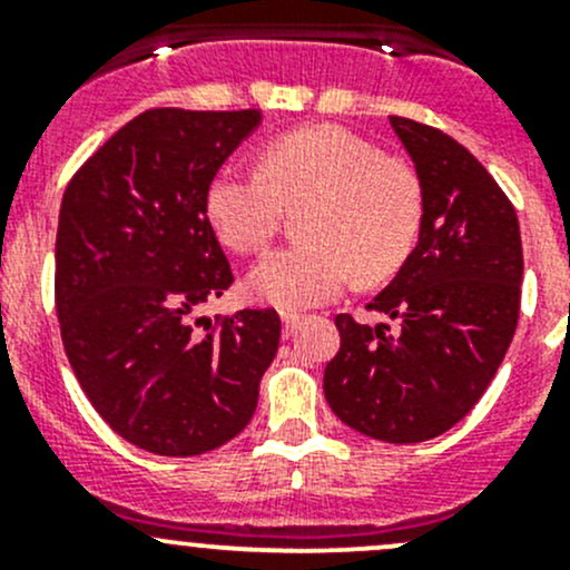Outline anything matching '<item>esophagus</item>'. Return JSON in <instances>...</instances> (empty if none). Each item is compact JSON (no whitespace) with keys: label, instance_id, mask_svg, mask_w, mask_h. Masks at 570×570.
<instances>
[{"label":"esophagus","instance_id":"1","mask_svg":"<svg viewBox=\"0 0 570 570\" xmlns=\"http://www.w3.org/2000/svg\"><path fill=\"white\" fill-rule=\"evenodd\" d=\"M281 322H284V336H292V333L297 331V325L303 322V317L295 312H281Z\"/></svg>","mask_w":570,"mask_h":570}]
</instances>
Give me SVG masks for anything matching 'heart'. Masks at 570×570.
Here are the masks:
<instances>
[{
	"label": "heart",
	"mask_w": 570,
	"mask_h": 570,
	"mask_svg": "<svg viewBox=\"0 0 570 570\" xmlns=\"http://www.w3.org/2000/svg\"><path fill=\"white\" fill-rule=\"evenodd\" d=\"M286 209L303 206L306 239L258 258L250 292L278 308L331 301L350 275L381 281L407 258L422 223V187L411 168L338 126H306L269 140L262 174L223 168L206 189V215L228 248L269 243Z\"/></svg>",
	"instance_id": "b5f03b06"
}]
</instances>
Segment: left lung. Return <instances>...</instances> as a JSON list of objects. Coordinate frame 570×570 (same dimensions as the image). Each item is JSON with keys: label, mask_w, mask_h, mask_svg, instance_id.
I'll return each instance as SVG.
<instances>
[{"label": "left lung", "mask_w": 570, "mask_h": 570, "mask_svg": "<svg viewBox=\"0 0 570 570\" xmlns=\"http://www.w3.org/2000/svg\"><path fill=\"white\" fill-rule=\"evenodd\" d=\"M422 187L416 248L370 308L396 327L338 314L325 400L347 428L419 444L446 433L497 375L521 306V232L491 174L433 126L392 118Z\"/></svg>", "instance_id": "left-lung-1"}]
</instances>
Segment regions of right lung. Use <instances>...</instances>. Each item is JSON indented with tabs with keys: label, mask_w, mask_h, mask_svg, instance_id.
<instances>
[{
	"label": "right lung",
	"mask_w": 570,
	"mask_h": 570,
	"mask_svg": "<svg viewBox=\"0 0 570 570\" xmlns=\"http://www.w3.org/2000/svg\"><path fill=\"white\" fill-rule=\"evenodd\" d=\"M262 120V109H148L62 195L55 292L68 361L109 428L154 455H204L243 433L278 353L273 308L193 322L234 281L206 189Z\"/></svg>",
	"instance_id": "right-lung-1"
}]
</instances>
